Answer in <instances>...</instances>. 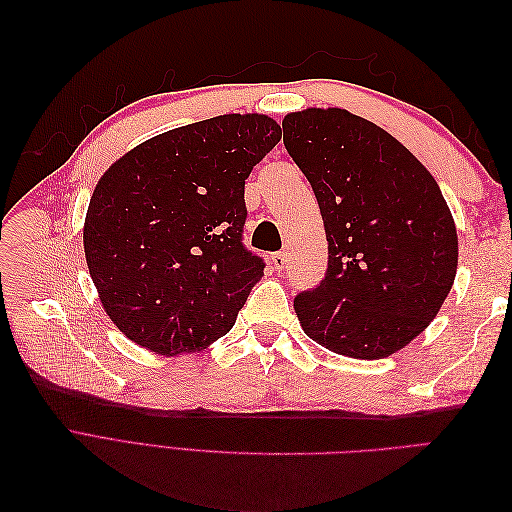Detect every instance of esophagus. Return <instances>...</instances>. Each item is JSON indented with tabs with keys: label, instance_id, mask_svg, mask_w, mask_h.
<instances>
[{
	"label": "esophagus",
	"instance_id": "esophagus-1",
	"mask_svg": "<svg viewBox=\"0 0 512 512\" xmlns=\"http://www.w3.org/2000/svg\"><path fill=\"white\" fill-rule=\"evenodd\" d=\"M271 265H273V269H277V271H284V269H286V265H288V258H286V254H284V252H280V254H273V256H271Z\"/></svg>",
	"mask_w": 512,
	"mask_h": 512
}]
</instances>
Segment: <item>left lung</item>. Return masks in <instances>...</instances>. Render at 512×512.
I'll list each match as a JSON object with an SVG mask.
<instances>
[{"label": "left lung", "mask_w": 512, "mask_h": 512, "mask_svg": "<svg viewBox=\"0 0 512 512\" xmlns=\"http://www.w3.org/2000/svg\"><path fill=\"white\" fill-rule=\"evenodd\" d=\"M329 241L324 280L294 297L316 344L384 359L436 318L457 273V230L436 179L389 132L344 108L282 121Z\"/></svg>", "instance_id": "1"}]
</instances>
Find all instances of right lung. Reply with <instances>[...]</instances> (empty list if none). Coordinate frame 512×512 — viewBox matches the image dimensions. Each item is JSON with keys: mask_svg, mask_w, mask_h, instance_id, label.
Returning a JSON list of instances; mask_svg holds the SVG:
<instances>
[{"mask_svg": "<svg viewBox=\"0 0 512 512\" xmlns=\"http://www.w3.org/2000/svg\"><path fill=\"white\" fill-rule=\"evenodd\" d=\"M267 115L153 136L106 170L83 243L106 314L138 346L196 352L226 335L265 260L243 245L245 179L280 143Z\"/></svg>", "mask_w": 512, "mask_h": 512, "instance_id": "obj_1", "label": "right lung"}]
</instances>
